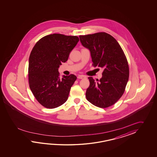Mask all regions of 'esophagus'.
Listing matches in <instances>:
<instances>
[{
  "label": "esophagus",
  "mask_w": 157,
  "mask_h": 157,
  "mask_svg": "<svg viewBox=\"0 0 157 157\" xmlns=\"http://www.w3.org/2000/svg\"><path fill=\"white\" fill-rule=\"evenodd\" d=\"M85 76H83V75H78V76H77V78H78V79H82V78H85Z\"/></svg>",
  "instance_id": "esophagus-1"
}]
</instances>
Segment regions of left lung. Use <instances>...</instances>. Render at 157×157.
<instances>
[{
    "label": "left lung",
    "instance_id": "1",
    "mask_svg": "<svg viewBox=\"0 0 157 157\" xmlns=\"http://www.w3.org/2000/svg\"><path fill=\"white\" fill-rule=\"evenodd\" d=\"M83 47L90 51L93 66L103 68L102 77L95 81L88 77L87 100L101 108L116 103L124 94L129 77L127 58L120 45L106 33L80 35Z\"/></svg>",
    "mask_w": 157,
    "mask_h": 157
}]
</instances>
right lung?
Wrapping results in <instances>:
<instances>
[{"label":"right lung","instance_id":"add662e5","mask_svg":"<svg viewBox=\"0 0 157 157\" xmlns=\"http://www.w3.org/2000/svg\"><path fill=\"white\" fill-rule=\"evenodd\" d=\"M78 41L76 36L53 33L42 37L33 47L29 57V83L43 107L53 109L67 101L77 77L71 74L61 79L58 68L68 60Z\"/></svg>","mask_w":157,"mask_h":157}]
</instances>
